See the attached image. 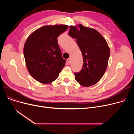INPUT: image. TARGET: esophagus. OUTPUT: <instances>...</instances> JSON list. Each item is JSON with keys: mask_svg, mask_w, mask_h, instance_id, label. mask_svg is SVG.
<instances>
[{"mask_svg": "<svg viewBox=\"0 0 134 134\" xmlns=\"http://www.w3.org/2000/svg\"><path fill=\"white\" fill-rule=\"evenodd\" d=\"M67 62L68 64H70V63H71V58H68V59H67Z\"/></svg>", "mask_w": 134, "mask_h": 134, "instance_id": "esophagus-1", "label": "esophagus"}]
</instances>
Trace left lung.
Masks as SVG:
<instances>
[{"instance_id": "1", "label": "left lung", "mask_w": 134, "mask_h": 134, "mask_svg": "<svg viewBox=\"0 0 134 134\" xmlns=\"http://www.w3.org/2000/svg\"><path fill=\"white\" fill-rule=\"evenodd\" d=\"M69 35L75 38L83 56L81 71L75 73L80 85L88 87L99 81L106 71L110 49L106 40L96 30L79 24L70 25Z\"/></svg>"}]
</instances>
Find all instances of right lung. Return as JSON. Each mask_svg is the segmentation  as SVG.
<instances>
[{
	"label": "right lung",
	"mask_w": 134,
	"mask_h": 134,
	"mask_svg": "<svg viewBox=\"0 0 134 134\" xmlns=\"http://www.w3.org/2000/svg\"><path fill=\"white\" fill-rule=\"evenodd\" d=\"M67 25H46L34 31L24 46V56L28 72L42 83H49L58 78L65 67L58 43L60 35L67 30Z\"/></svg>",
	"instance_id": "right-lung-1"
}]
</instances>
